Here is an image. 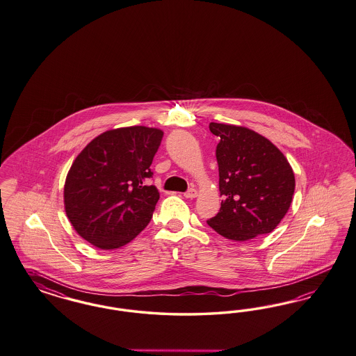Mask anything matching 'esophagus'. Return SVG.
I'll use <instances>...</instances> for the list:
<instances>
[{
    "label": "esophagus",
    "instance_id": "obj_1",
    "mask_svg": "<svg viewBox=\"0 0 356 356\" xmlns=\"http://www.w3.org/2000/svg\"><path fill=\"white\" fill-rule=\"evenodd\" d=\"M185 198H195L197 197V191L195 188H191V189H188L186 192L184 193Z\"/></svg>",
    "mask_w": 356,
    "mask_h": 356
}]
</instances>
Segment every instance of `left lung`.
<instances>
[{"mask_svg": "<svg viewBox=\"0 0 356 356\" xmlns=\"http://www.w3.org/2000/svg\"><path fill=\"white\" fill-rule=\"evenodd\" d=\"M220 138L216 156L223 197L208 225L232 241H248L276 229L292 204L294 173L282 151L242 126L211 122Z\"/></svg>", "mask_w": 356, "mask_h": 356, "instance_id": "left-lung-1", "label": "left lung"}]
</instances>
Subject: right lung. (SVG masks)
I'll list each match as a JSON object with an SVG mask.
<instances>
[{"instance_id": "obj_1", "label": "right lung", "mask_w": 356, "mask_h": 356, "mask_svg": "<svg viewBox=\"0 0 356 356\" xmlns=\"http://www.w3.org/2000/svg\"><path fill=\"white\" fill-rule=\"evenodd\" d=\"M163 131L131 126L105 131L74 159L64 185V207L80 236L101 250L133 241L159 200L148 185Z\"/></svg>"}]
</instances>
